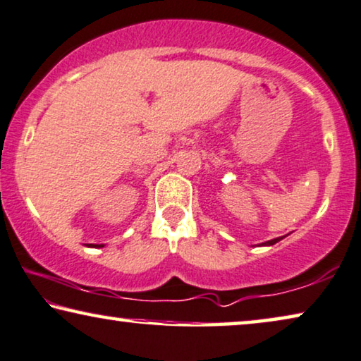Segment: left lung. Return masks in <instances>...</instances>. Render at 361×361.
<instances>
[{"instance_id":"left-lung-1","label":"left lung","mask_w":361,"mask_h":361,"mask_svg":"<svg viewBox=\"0 0 361 361\" xmlns=\"http://www.w3.org/2000/svg\"><path fill=\"white\" fill-rule=\"evenodd\" d=\"M286 237V235H283V237H276V238H271V240H267V242H263V243H260V247L263 245V247H270V245H275L276 242H280V240H283V238Z\"/></svg>"}]
</instances>
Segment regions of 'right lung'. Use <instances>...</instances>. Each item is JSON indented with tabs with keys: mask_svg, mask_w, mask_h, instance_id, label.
<instances>
[{
	"mask_svg": "<svg viewBox=\"0 0 361 361\" xmlns=\"http://www.w3.org/2000/svg\"><path fill=\"white\" fill-rule=\"evenodd\" d=\"M86 247H93V248H101V247H104V243H86Z\"/></svg>",
	"mask_w": 361,
	"mask_h": 361,
	"instance_id": "right-lung-1",
	"label": "right lung"
}]
</instances>
